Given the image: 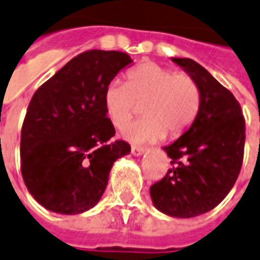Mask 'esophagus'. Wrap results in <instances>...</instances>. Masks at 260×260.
Returning a JSON list of instances; mask_svg holds the SVG:
<instances>
[{
    "mask_svg": "<svg viewBox=\"0 0 260 260\" xmlns=\"http://www.w3.org/2000/svg\"><path fill=\"white\" fill-rule=\"evenodd\" d=\"M145 153L144 148H140V146H132V154L133 156H136V157H140Z\"/></svg>",
    "mask_w": 260,
    "mask_h": 260,
    "instance_id": "34e87169",
    "label": "esophagus"
}]
</instances>
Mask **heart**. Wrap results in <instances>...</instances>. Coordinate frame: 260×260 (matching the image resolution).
<instances>
[{"instance_id":"heart-1","label":"heart","mask_w":260,"mask_h":260,"mask_svg":"<svg viewBox=\"0 0 260 260\" xmlns=\"http://www.w3.org/2000/svg\"><path fill=\"white\" fill-rule=\"evenodd\" d=\"M142 104V115L124 128L122 137L134 144H150L168 133L178 137L194 123L201 110V89L190 74L156 62H142L126 73V84L114 81L103 93L106 115L116 128H123Z\"/></svg>"}]
</instances>
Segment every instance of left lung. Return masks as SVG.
<instances>
[{
    "label": "left lung",
    "instance_id": "8db88e82",
    "mask_svg": "<svg viewBox=\"0 0 260 260\" xmlns=\"http://www.w3.org/2000/svg\"><path fill=\"white\" fill-rule=\"evenodd\" d=\"M172 62L198 84L201 110L194 123L162 148L172 158V168L150 187V198L158 212L191 218L214 209L236 182L245 122L235 96L205 68L188 58H172Z\"/></svg>",
    "mask_w": 260,
    "mask_h": 260
}]
</instances>
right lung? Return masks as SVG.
<instances>
[{
    "label": "right lung",
    "mask_w": 260,
    "mask_h": 260,
    "mask_svg": "<svg viewBox=\"0 0 260 260\" xmlns=\"http://www.w3.org/2000/svg\"><path fill=\"white\" fill-rule=\"evenodd\" d=\"M133 63L120 51L80 54L32 96L21 128V174L36 202L59 214H80L98 205L114 162L130 153L111 142L114 124L103 93Z\"/></svg>",
    "instance_id": "add662e5"
}]
</instances>
